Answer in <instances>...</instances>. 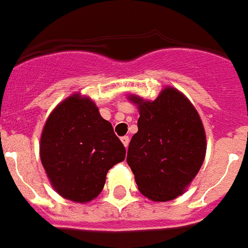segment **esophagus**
<instances>
[{
    "mask_svg": "<svg viewBox=\"0 0 248 248\" xmlns=\"http://www.w3.org/2000/svg\"><path fill=\"white\" fill-rule=\"evenodd\" d=\"M122 142H123V144L125 146V147H128V144H129V137L128 136L122 137Z\"/></svg>",
    "mask_w": 248,
    "mask_h": 248,
    "instance_id": "esophagus-1",
    "label": "esophagus"
}]
</instances>
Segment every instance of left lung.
<instances>
[{"label":"left lung","mask_w":248,"mask_h":248,"mask_svg":"<svg viewBox=\"0 0 248 248\" xmlns=\"http://www.w3.org/2000/svg\"><path fill=\"white\" fill-rule=\"evenodd\" d=\"M138 106V132L132 137L126 162L138 189L151 201L183 195L202 166L206 134L195 106L183 93L166 87L157 98L128 97Z\"/></svg>","instance_id":"obj_1"}]
</instances>
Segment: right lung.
I'll return each instance as SVG.
<instances>
[{"instance_id": "add662e5", "label": "right lung", "mask_w": 248, "mask_h": 248, "mask_svg": "<svg viewBox=\"0 0 248 248\" xmlns=\"http://www.w3.org/2000/svg\"><path fill=\"white\" fill-rule=\"evenodd\" d=\"M39 155L53 189L84 203L100 195L108 170L125 158V147L96 104L75 93L49 114Z\"/></svg>"}]
</instances>
